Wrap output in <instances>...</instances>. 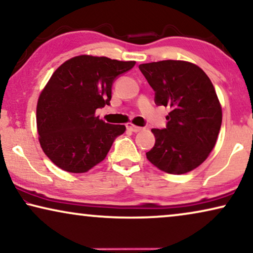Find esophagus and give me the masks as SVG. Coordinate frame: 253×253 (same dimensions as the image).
<instances>
[{
	"label": "esophagus",
	"mask_w": 253,
	"mask_h": 253,
	"mask_svg": "<svg viewBox=\"0 0 253 253\" xmlns=\"http://www.w3.org/2000/svg\"><path fill=\"white\" fill-rule=\"evenodd\" d=\"M126 129L132 131V132H139L141 131V127L140 126H133L132 123H127L126 124Z\"/></svg>",
	"instance_id": "esophagus-1"
}]
</instances>
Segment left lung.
Instances as JSON below:
<instances>
[{"label":"left lung","mask_w":253,"mask_h":253,"mask_svg":"<svg viewBox=\"0 0 253 253\" xmlns=\"http://www.w3.org/2000/svg\"><path fill=\"white\" fill-rule=\"evenodd\" d=\"M154 91L157 106L170 108L164 129H152L155 144L147 160L160 170L181 175L206 160L219 134L222 110L207 75L184 61L139 65Z\"/></svg>","instance_id":"8db88e82"}]
</instances>
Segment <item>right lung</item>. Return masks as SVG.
Instances as JSON below:
<instances>
[{"label": "right lung", "mask_w": 253, "mask_h": 253, "mask_svg": "<svg viewBox=\"0 0 253 253\" xmlns=\"http://www.w3.org/2000/svg\"><path fill=\"white\" fill-rule=\"evenodd\" d=\"M134 61L81 55L64 62L41 92L37 126L44 154L69 172H85L106 158L126 126L103 122L95 110L110 105L114 82Z\"/></svg>", "instance_id": "right-lung-1"}]
</instances>
